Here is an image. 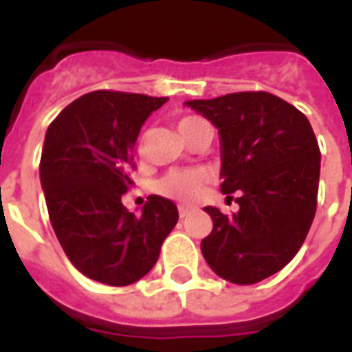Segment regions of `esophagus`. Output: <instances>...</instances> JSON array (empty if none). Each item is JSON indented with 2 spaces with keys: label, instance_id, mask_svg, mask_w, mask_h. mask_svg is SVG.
Returning <instances> with one entry per match:
<instances>
[{
  "label": "esophagus",
  "instance_id": "obj_1",
  "mask_svg": "<svg viewBox=\"0 0 352 352\" xmlns=\"http://www.w3.org/2000/svg\"><path fill=\"white\" fill-rule=\"evenodd\" d=\"M190 207H184V206H181L179 207V217H181V219H186V217H188V214H190Z\"/></svg>",
  "mask_w": 352,
  "mask_h": 352
}]
</instances>
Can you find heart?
I'll use <instances>...</instances> for the list:
<instances>
[{
	"instance_id": "b5f03b06",
	"label": "heart",
	"mask_w": 352,
	"mask_h": 352,
	"mask_svg": "<svg viewBox=\"0 0 352 352\" xmlns=\"http://www.w3.org/2000/svg\"><path fill=\"white\" fill-rule=\"evenodd\" d=\"M201 118L198 116H184L177 122V130L184 138L188 130ZM206 184V175L196 169H179V171H171L168 175L158 181L156 190L160 192L166 198L177 199V201H194L199 198V194L204 190Z\"/></svg>"
}]
</instances>
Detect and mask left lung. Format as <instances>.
Wrapping results in <instances>:
<instances>
[{
	"label": "left lung",
	"mask_w": 352,
	"mask_h": 352,
	"mask_svg": "<svg viewBox=\"0 0 352 352\" xmlns=\"http://www.w3.org/2000/svg\"><path fill=\"white\" fill-rule=\"evenodd\" d=\"M221 133L222 194L236 192L239 211L213 219L201 241L219 277L254 285L283 270L305 241L317 211L320 151L307 116L270 92L192 100Z\"/></svg>",
	"instance_id": "obj_1"
}]
</instances>
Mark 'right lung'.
I'll list each match as a JSON object with an SVG mask.
<instances>
[{
	"instance_id": "obj_1",
	"label": "right lung",
	"mask_w": 352,
	"mask_h": 352,
	"mask_svg": "<svg viewBox=\"0 0 352 352\" xmlns=\"http://www.w3.org/2000/svg\"><path fill=\"white\" fill-rule=\"evenodd\" d=\"M166 101L96 90L69 103L45 135L39 177L50 224L72 264L103 285L145 277L179 221L175 204L162 196H148L139 217L122 206L139 130Z\"/></svg>"
}]
</instances>
